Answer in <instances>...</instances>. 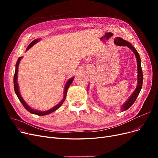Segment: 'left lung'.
Here are the masks:
<instances>
[{
	"instance_id": "8db88e82",
	"label": "left lung",
	"mask_w": 158,
	"mask_h": 158,
	"mask_svg": "<svg viewBox=\"0 0 158 158\" xmlns=\"http://www.w3.org/2000/svg\"><path fill=\"white\" fill-rule=\"evenodd\" d=\"M114 44L117 45L119 46H126L128 48H129L131 50H132V52H134L135 54V56L136 57V60H137V64H138V85L137 87L135 89L133 94H132V95L129 97V98L127 101V102L123 104L122 108V111H126L128 110L129 107L134 104L135 101L136 100L137 97L138 96L140 90L142 89V84H143V73H142V66H141V60H140V57L138 52L136 51V50L135 49V47H132V45L129 43L128 41H126L125 40H123L122 38L120 37H117V38H115L114 40Z\"/></svg>"
}]
</instances>
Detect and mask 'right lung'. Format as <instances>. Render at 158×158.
Here are the masks:
<instances>
[{
  "instance_id": "right-lung-1",
  "label": "right lung",
  "mask_w": 158,
  "mask_h": 158,
  "mask_svg": "<svg viewBox=\"0 0 158 158\" xmlns=\"http://www.w3.org/2000/svg\"><path fill=\"white\" fill-rule=\"evenodd\" d=\"M37 41H38V40H35L34 41H32V42L28 45L27 47V51L28 49H29L32 46L34 45ZM22 59V57H19L18 59V61L17 62H16V70H15V75H14V79H13V82H14V89H15V94H16V95H17L19 99L20 100V102L22 103V104L23 106V107L26 108V110H27L29 112H30L31 113H32V114H35L36 115H39V116H44V115H46V114H50L52 112H54V111H56V110H57L59 107L62 105V104L63 103V102L64 101L65 98H66V93H67V90L70 86V85L72 84V82L73 80V77H72V79H70V80H69V81L66 82V84L65 85V88H64V97L63 98V100L58 104H57L55 107H54L53 108H52L51 110H48V111H36L35 110H32L31 109V107L25 102V101H23V98H22L20 94V92H19V86H18V83H17V73H18V69H19V63L20 61Z\"/></svg>"
}]
</instances>
